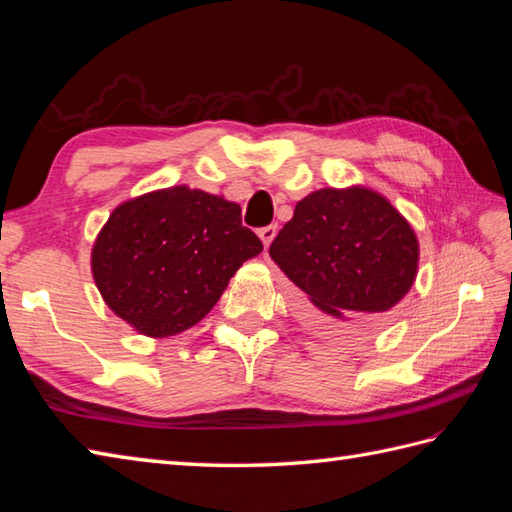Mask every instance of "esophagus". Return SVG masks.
<instances>
[{
    "label": "esophagus",
    "mask_w": 512,
    "mask_h": 512,
    "mask_svg": "<svg viewBox=\"0 0 512 512\" xmlns=\"http://www.w3.org/2000/svg\"><path fill=\"white\" fill-rule=\"evenodd\" d=\"M257 235H259V239H262V242H264V246L268 248V246H270V242H273L275 235H277V224H270V226L259 228Z\"/></svg>",
    "instance_id": "34e87169"
}]
</instances>
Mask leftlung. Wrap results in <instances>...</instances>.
Returning <instances> with one entry per match:
<instances>
[{
  "label": "left lung",
  "instance_id": "1",
  "mask_svg": "<svg viewBox=\"0 0 512 512\" xmlns=\"http://www.w3.org/2000/svg\"><path fill=\"white\" fill-rule=\"evenodd\" d=\"M270 257L301 290V314L325 332L383 328L418 275L411 224L367 187L319 189L295 206Z\"/></svg>",
  "mask_w": 512,
  "mask_h": 512
}]
</instances>
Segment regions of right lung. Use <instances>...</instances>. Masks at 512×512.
<instances>
[{
	"mask_svg": "<svg viewBox=\"0 0 512 512\" xmlns=\"http://www.w3.org/2000/svg\"><path fill=\"white\" fill-rule=\"evenodd\" d=\"M262 250L239 204L180 184L116 206L92 246V277L116 317L165 339L200 323Z\"/></svg>",
	"mask_w": 512,
	"mask_h": 512,
	"instance_id": "add662e5",
	"label": "right lung"
}]
</instances>
